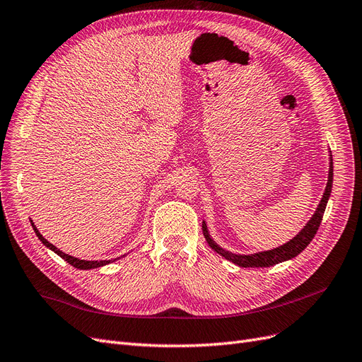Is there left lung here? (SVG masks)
Wrapping results in <instances>:
<instances>
[{"mask_svg": "<svg viewBox=\"0 0 362 362\" xmlns=\"http://www.w3.org/2000/svg\"><path fill=\"white\" fill-rule=\"evenodd\" d=\"M331 188H332V162L329 165V176H328V183H326V189L323 192L322 197V202L317 207L316 214L313 215V218L308 221V224L304 227L299 235H296V238L291 239L290 242L284 243L283 247L275 248L272 251H264V252H259V254H251V255H238V254H231L224 251L223 248H219L218 245L211 239L206 228V224L203 223V235L209 243V247H211L214 251H216L218 254L223 255L227 260H230L231 263H235L240 267H267V266H274L276 263H281L284 260L288 259H293L296 257L298 254H300L304 251L308 243L313 240V238L316 236V233L320 227L322 223V218L325 214V209H326V203H328V198L331 195Z\"/></svg>", "mask_w": 362, "mask_h": 362, "instance_id": "left-lung-1", "label": "left lung"}]
</instances>
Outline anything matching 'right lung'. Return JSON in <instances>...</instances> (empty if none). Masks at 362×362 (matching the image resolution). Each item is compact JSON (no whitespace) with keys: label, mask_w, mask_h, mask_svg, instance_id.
<instances>
[{"label":"right lung","mask_w":362,"mask_h":362,"mask_svg":"<svg viewBox=\"0 0 362 362\" xmlns=\"http://www.w3.org/2000/svg\"><path fill=\"white\" fill-rule=\"evenodd\" d=\"M31 226H33V228H34V231H36V235H37V238L42 240V243L45 245V247H48L49 250H52L55 254H58L60 255L62 259H64L69 264H72L74 267H78V269H95V267H100V266H105V264H108V263H111V260H100V262H87V260H79V259H75V257H72V255H69V254H64L63 251H60V250H57L52 243H49L48 240H46L40 233H39V230L36 228V226H34L33 223H31Z\"/></svg>","instance_id":"obj_1"}]
</instances>
